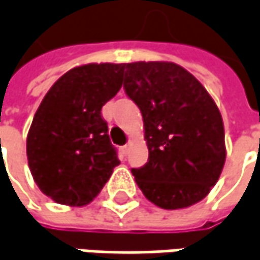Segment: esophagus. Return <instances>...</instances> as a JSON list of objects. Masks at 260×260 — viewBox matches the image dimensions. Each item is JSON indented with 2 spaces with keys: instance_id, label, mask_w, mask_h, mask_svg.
Segmentation results:
<instances>
[{
  "instance_id": "esophagus-1",
  "label": "esophagus",
  "mask_w": 260,
  "mask_h": 260,
  "mask_svg": "<svg viewBox=\"0 0 260 260\" xmlns=\"http://www.w3.org/2000/svg\"><path fill=\"white\" fill-rule=\"evenodd\" d=\"M130 146H132V143L121 146V153H123V155H127V153H128V150H130Z\"/></svg>"
}]
</instances>
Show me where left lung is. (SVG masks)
<instances>
[{
    "mask_svg": "<svg viewBox=\"0 0 260 260\" xmlns=\"http://www.w3.org/2000/svg\"><path fill=\"white\" fill-rule=\"evenodd\" d=\"M124 90L143 117L149 159L133 168L146 199L162 209L188 208L208 196L225 162L224 123L208 90L168 61L124 64Z\"/></svg>",
    "mask_w": 260,
    "mask_h": 260,
    "instance_id": "left-lung-1",
    "label": "left lung"
}]
</instances>
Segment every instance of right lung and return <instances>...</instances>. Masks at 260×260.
Returning a JSON list of instances; mask_svg holds the SVG:
<instances>
[{
    "label": "right lung",
    "mask_w": 260,
    "mask_h": 260,
    "mask_svg": "<svg viewBox=\"0 0 260 260\" xmlns=\"http://www.w3.org/2000/svg\"><path fill=\"white\" fill-rule=\"evenodd\" d=\"M124 64H86L62 74L33 117L26 140L35 183L54 202L85 206L120 164L101 110L121 89Z\"/></svg>",
    "instance_id": "add662e5"
}]
</instances>
